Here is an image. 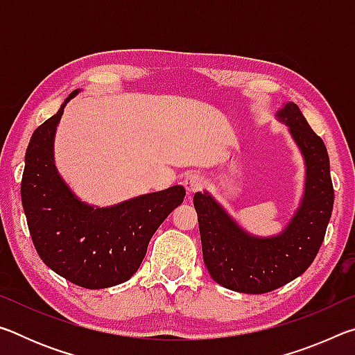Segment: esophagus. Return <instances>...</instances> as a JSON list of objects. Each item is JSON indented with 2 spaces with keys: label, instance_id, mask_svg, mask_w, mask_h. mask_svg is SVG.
Listing matches in <instances>:
<instances>
[{
  "label": "esophagus",
  "instance_id": "34e87169",
  "mask_svg": "<svg viewBox=\"0 0 355 355\" xmlns=\"http://www.w3.org/2000/svg\"><path fill=\"white\" fill-rule=\"evenodd\" d=\"M183 186L186 192H188V196H192L194 192L202 189L203 178L200 175H197V173H188V175L183 178Z\"/></svg>",
  "mask_w": 355,
  "mask_h": 355
}]
</instances>
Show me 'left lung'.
Masks as SVG:
<instances>
[{"mask_svg": "<svg viewBox=\"0 0 355 355\" xmlns=\"http://www.w3.org/2000/svg\"><path fill=\"white\" fill-rule=\"evenodd\" d=\"M275 117L288 127L305 164L302 199L284 230L272 236L252 235L208 191L194 196L203 261L213 280L232 291L269 293L304 274L321 248L332 214L334 186L322 139L293 101Z\"/></svg>", "mask_w": 355, "mask_h": 355, "instance_id": "left-lung-1", "label": "left lung"}]
</instances>
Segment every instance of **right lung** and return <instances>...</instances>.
Masks as SVG:
<instances>
[{
	"label": "right lung",
	"instance_id": "right-lung-1",
	"mask_svg": "<svg viewBox=\"0 0 355 355\" xmlns=\"http://www.w3.org/2000/svg\"><path fill=\"white\" fill-rule=\"evenodd\" d=\"M71 92L34 131L25 155L21 203L34 248L48 268L87 290L123 284L146 257L153 233L186 196L183 186L150 192L111 207L83 202L59 175L55 136Z\"/></svg>",
	"mask_w": 355,
	"mask_h": 355
}]
</instances>
